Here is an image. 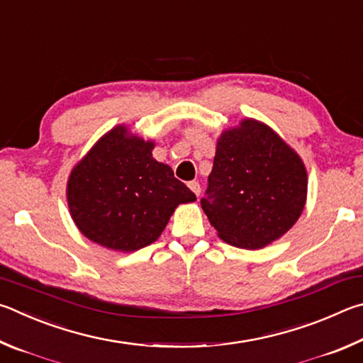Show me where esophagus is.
Masks as SVG:
<instances>
[{
  "instance_id": "obj_1",
  "label": "esophagus",
  "mask_w": 363,
  "mask_h": 363,
  "mask_svg": "<svg viewBox=\"0 0 363 363\" xmlns=\"http://www.w3.org/2000/svg\"><path fill=\"white\" fill-rule=\"evenodd\" d=\"M188 186H189V189H191V191L199 198V194H201V185H199V183H198V182H189Z\"/></svg>"
}]
</instances>
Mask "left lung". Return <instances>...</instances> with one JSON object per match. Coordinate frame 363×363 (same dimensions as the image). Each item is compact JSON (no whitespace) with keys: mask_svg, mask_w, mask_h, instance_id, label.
Listing matches in <instances>:
<instances>
[{"mask_svg":"<svg viewBox=\"0 0 363 363\" xmlns=\"http://www.w3.org/2000/svg\"><path fill=\"white\" fill-rule=\"evenodd\" d=\"M206 193L201 206L218 238L239 249L258 250L281 239L300 218L308 172L279 133L245 118L217 140Z\"/></svg>","mask_w":363,"mask_h":363,"instance_id":"obj_1","label":"left lung"}]
</instances>
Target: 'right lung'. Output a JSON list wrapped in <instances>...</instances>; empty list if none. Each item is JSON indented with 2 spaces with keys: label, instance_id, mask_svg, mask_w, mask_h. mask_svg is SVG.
Returning a JSON list of instances; mask_svg holds the SVG:
<instances>
[{
  "label": "right lung",
  "instance_id": "right-lung-1",
  "mask_svg": "<svg viewBox=\"0 0 363 363\" xmlns=\"http://www.w3.org/2000/svg\"><path fill=\"white\" fill-rule=\"evenodd\" d=\"M152 148V140L119 124L69 172V215L89 240L114 252L140 250L157 240L178 206L196 201Z\"/></svg>",
  "mask_w": 363,
  "mask_h": 363
}]
</instances>
